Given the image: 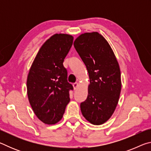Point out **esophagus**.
<instances>
[{"label": "esophagus", "mask_w": 151, "mask_h": 151, "mask_svg": "<svg viewBox=\"0 0 151 151\" xmlns=\"http://www.w3.org/2000/svg\"><path fill=\"white\" fill-rule=\"evenodd\" d=\"M73 88H74V89H75V90H76V88H78V83H74L73 84Z\"/></svg>", "instance_id": "esophagus-1"}]
</instances>
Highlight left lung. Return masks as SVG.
Masks as SVG:
<instances>
[{"label":"left lung","mask_w":151,"mask_h":151,"mask_svg":"<svg viewBox=\"0 0 151 151\" xmlns=\"http://www.w3.org/2000/svg\"><path fill=\"white\" fill-rule=\"evenodd\" d=\"M74 47L87 68L88 96L81 103L83 116L91 124H102L111 118L121 90V70L106 40L97 32L82 34Z\"/></svg>","instance_id":"8db88e82"}]
</instances>
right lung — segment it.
Returning <instances> with one entry per match:
<instances>
[{
	"mask_svg": "<svg viewBox=\"0 0 151 151\" xmlns=\"http://www.w3.org/2000/svg\"><path fill=\"white\" fill-rule=\"evenodd\" d=\"M73 42L71 35H52L40 47L30 68L28 98L36 116L45 124L60 121L70 101L69 91L73 86L67 81L63 62Z\"/></svg>",
	"mask_w": 151,
	"mask_h": 151,
	"instance_id": "1",
	"label": "right lung"
}]
</instances>
